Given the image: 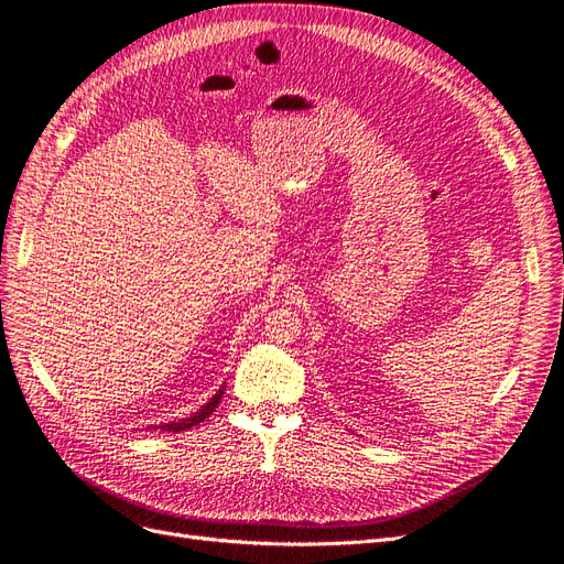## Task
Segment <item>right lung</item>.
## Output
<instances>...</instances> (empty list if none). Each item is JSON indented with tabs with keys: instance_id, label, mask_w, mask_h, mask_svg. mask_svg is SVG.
<instances>
[{
	"instance_id": "1",
	"label": "right lung",
	"mask_w": 564,
	"mask_h": 564,
	"mask_svg": "<svg viewBox=\"0 0 564 564\" xmlns=\"http://www.w3.org/2000/svg\"><path fill=\"white\" fill-rule=\"evenodd\" d=\"M223 393H225V387H220V391H217L208 403H204L202 408H198L196 412H192L189 416H183V420H177V422H169V424H159V426H154V429H161V431H173V433H177V431H187V429H192V426H196V424H202L206 416H210L213 412H215V408H217V403H220V398H223Z\"/></svg>"
}]
</instances>
